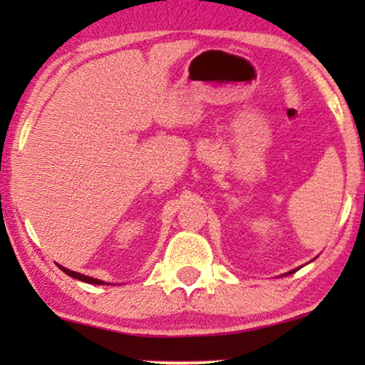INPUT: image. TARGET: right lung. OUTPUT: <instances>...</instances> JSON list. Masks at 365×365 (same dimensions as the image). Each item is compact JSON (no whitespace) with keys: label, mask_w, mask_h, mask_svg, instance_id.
I'll return each instance as SVG.
<instances>
[{"label":"right lung","mask_w":365,"mask_h":365,"mask_svg":"<svg viewBox=\"0 0 365 365\" xmlns=\"http://www.w3.org/2000/svg\"><path fill=\"white\" fill-rule=\"evenodd\" d=\"M58 267L61 269V271H63L64 274H68V276H71V277H74V279H79V281H83V282H88V284H104L103 281H99V279H93V277L84 276V274H79V272L69 271V269L63 267V266H58Z\"/></svg>","instance_id":"1"}]
</instances>
